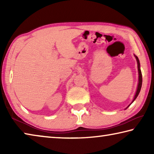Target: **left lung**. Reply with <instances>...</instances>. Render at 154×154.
Here are the masks:
<instances>
[{
    "instance_id": "1",
    "label": "left lung",
    "mask_w": 154,
    "mask_h": 154,
    "mask_svg": "<svg viewBox=\"0 0 154 154\" xmlns=\"http://www.w3.org/2000/svg\"><path fill=\"white\" fill-rule=\"evenodd\" d=\"M134 56L135 57V58H136L137 60V67H138V72H139V82H138V85H137V91H136V93H135V95L134 96V98L133 100H132V101L131 102V103L130 104V105L127 106V107L125 109H126L128 106L131 105V104L134 102V101L135 100V99H136L137 98L138 95L139 94V92L140 91V89H141V86H142V73H141V71H140V62H139V58H138V57L134 55Z\"/></svg>"
}]
</instances>
